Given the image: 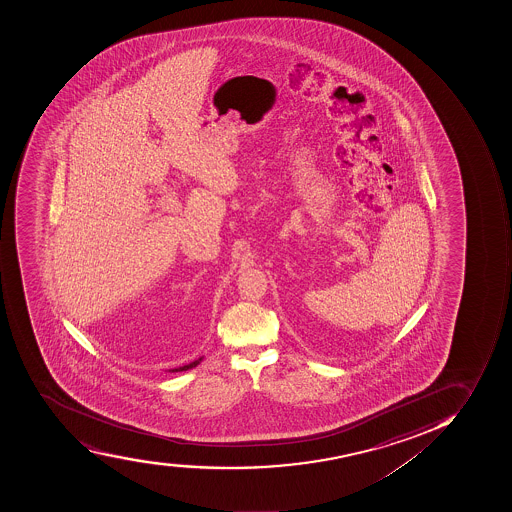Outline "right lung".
I'll use <instances>...</instances> for the list:
<instances>
[{"label":"right lung","instance_id":"add662e5","mask_svg":"<svg viewBox=\"0 0 512 512\" xmlns=\"http://www.w3.org/2000/svg\"><path fill=\"white\" fill-rule=\"evenodd\" d=\"M200 361H202V358H198V360H195L194 363L185 364V366H180V368L172 369V373H175V371H187V369L195 368V366H197Z\"/></svg>","mask_w":512,"mask_h":512}]
</instances>
